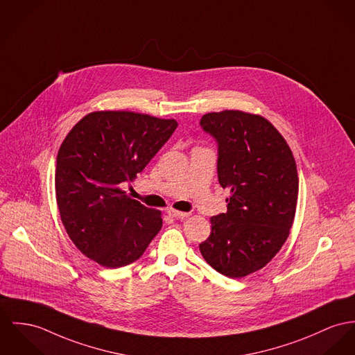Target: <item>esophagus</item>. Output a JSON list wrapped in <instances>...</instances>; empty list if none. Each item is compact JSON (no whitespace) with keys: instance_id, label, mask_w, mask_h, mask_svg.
<instances>
[{"instance_id":"1","label":"esophagus","mask_w":355,"mask_h":355,"mask_svg":"<svg viewBox=\"0 0 355 355\" xmlns=\"http://www.w3.org/2000/svg\"><path fill=\"white\" fill-rule=\"evenodd\" d=\"M167 215H170L171 218H188L191 214L189 212H180V211H175V209H168Z\"/></svg>"}]
</instances>
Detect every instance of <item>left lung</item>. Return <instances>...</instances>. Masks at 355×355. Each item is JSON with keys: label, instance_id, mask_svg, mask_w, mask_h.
Instances as JSON below:
<instances>
[{"label": "left lung", "instance_id": "left-lung-1", "mask_svg": "<svg viewBox=\"0 0 355 355\" xmlns=\"http://www.w3.org/2000/svg\"><path fill=\"white\" fill-rule=\"evenodd\" d=\"M200 124L218 141V184L231 191L227 214L211 218L200 251L218 273L242 278L265 268L289 236L299 194L296 161L259 114L211 112Z\"/></svg>", "mask_w": 355, "mask_h": 355}]
</instances>
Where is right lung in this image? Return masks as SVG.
<instances>
[{"label": "right lung", "instance_id": "obj_1", "mask_svg": "<svg viewBox=\"0 0 355 355\" xmlns=\"http://www.w3.org/2000/svg\"><path fill=\"white\" fill-rule=\"evenodd\" d=\"M174 119L130 110L87 113L62 141L55 193L67 235L83 255L116 269L139 259L162 228L161 211L120 188L175 131Z\"/></svg>", "mask_w": 355, "mask_h": 355}]
</instances>
